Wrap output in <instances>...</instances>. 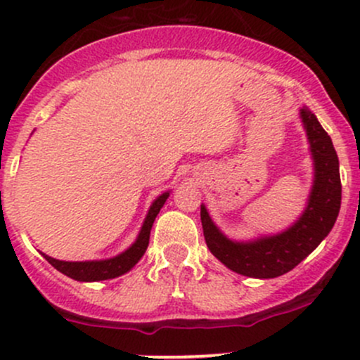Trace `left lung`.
I'll return each mask as SVG.
<instances>
[{
    "label": "left lung",
    "instance_id": "8db88e82",
    "mask_svg": "<svg viewBox=\"0 0 360 360\" xmlns=\"http://www.w3.org/2000/svg\"><path fill=\"white\" fill-rule=\"evenodd\" d=\"M301 117L314 160V184L301 219L285 232L251 243L227 239L201 205V225L208 250L232 271L252 278H275L297 266L330 234L340 212L342 183L331 138L309 109Z\"/></svg>",
    "mask_w": 360,
    "mask_h": 360
}]
</instances>
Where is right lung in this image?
<instances>
[{"label": "right lung", "mask_w": 360, "mask_h": 360, "mask_svg": "<svg viewBox=\"0 0 360 360\" xmlns=\"http://www.w3.org/2000/svg\"><path fill=\"white\" fill-rule=\"evenodd\" d=\"M167 196L169 193H164V195H160L159 198L153 201L147 213V219H145L143 225H141V231L138 234L135 244H131V248H128L121 255L114 256L110 259H101V262H61V259H54L47 255H44V258L58 271L70 276V278L78 280V282H98V280L116 278V276L126 274V271L131 270L140 262V258L147 251L153 220H155L160 208L164 207Z\"/></svg>", "instance_id": "add662e5"}]
</instances>
